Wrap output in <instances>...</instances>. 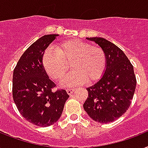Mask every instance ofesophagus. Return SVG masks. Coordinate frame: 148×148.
Here are the masks:
<instances>
[{
  "label": "esophagus",
  "instance_id": "34e87169",
  "mask_svg": "<svg viewBox=\"0 0 148 148\" xmlns=\"http://www.w3.org/2000/svg\"><path fill=\"white\" fill-rule=\"evenodd\" d=\"M73 91H74V89H73V88H67V89H66V92H67V93L69 95L72 94L73 92Z\"/></svg>",
  "mask_w": 148,
  "mask_h": 148
}]
</instances>
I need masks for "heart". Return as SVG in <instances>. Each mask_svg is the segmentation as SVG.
<instances>
[{
  "label": "heart",
  "instance_id": "b5f03b06",
  "mask_svg": "<svg viewBox=\"0 0 148 148\" xmlns=\"http://www.w3.org/2000/svg\"><path fill=\"white\" fill-rule=\"evenodd\" d=\"M70 63L73 70L62 82L63 86L92 83L99 79L106 69V55L103 50L88 42L72 39L58 44L56 51L49 50L43 56L45 71L56 81L66 75Z\"/></svg>",
  "mask_w": 148,
  "mask_h": 148
}]
</instances>
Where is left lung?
<instances>
[{"mask_svg":"<svg viewBox=\"0 0 148 148\" xmlns=\"http://www.w3.org/2000/svg\"><path fill=\"white\" fill-rule=\"evenodd\" d=\"M101 47L106 55V69L100 79L86 88L83 104L87 114L97 122L110 123L126 113L134 94L137 80L134 67L122 50L103 38H86Z\"/></svg>","mask_w":148,"mask_h":148,"instance_id":"1","label":"left lung"}]
</instances>
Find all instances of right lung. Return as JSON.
<instances>
[{"label": "right lung", "instance_id": "1", "mask_svg": "<svg viewBox=\"0 0 148 148\" xmlns=\"http://www.w3.org/2000/svg\"><path fill=\"white\" fill-rule=\"evenodd\" d=\"M58 35H44L27 48L13 73L12 94L17 108L25 120L38 127H49L60 118L69 96L56 87L45 71V50Z\"/></svg>", "mask_w": 148, "mask_h": 148}]
</instances>
